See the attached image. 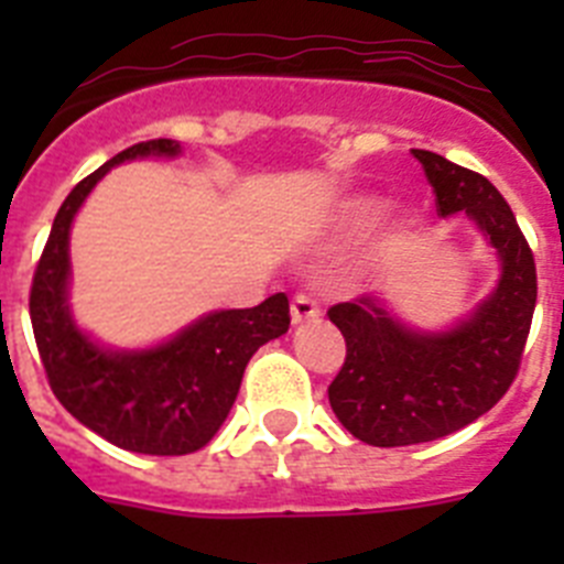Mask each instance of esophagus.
I'll use <instances>...</instances> for the list:
<instances>
[{"instance_id":"obj_1","label":"esophagus","mask_w":564,"mask_h":564,"mask_svg":"<svg viewBox=\"0 0 564 564\" xmlns=\"http://www.w3.org/2000/svg\"><path fill=\"white\" fill-rule=\"evenodd\" d=\"M322 316V307H318L316 299L311 293H296L291 302V318L293 325H305V322H316Z\"/></svg>"}]
</instances>
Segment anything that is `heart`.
<instances>
[{"label":"heart","instance_id":"heart-1","mask_svg":"<svg viewBox=\"0 0 564 564\" xmlns=\"http://www.w3.org/2000/svg\"><path fill=\"white\" fill-rule=\"evenodd\" d=\"M372 212H376V200H367V197H352V200H341L336 206V223H338V228L361 226L364 220H370Z\"/></svg>","mask_w":564,"mask_h":564}]
</instances>
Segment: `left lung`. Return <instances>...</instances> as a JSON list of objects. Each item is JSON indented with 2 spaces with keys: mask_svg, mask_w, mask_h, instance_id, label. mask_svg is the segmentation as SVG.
<instances>
[{
  "mask_svg": "<svg viewBox=\"0 0 564 564\" xmlns=\"http://www.w3.org/2000/svg\"><path fill=\"white\" fill-rule=\"evenodd\" d=\"M441 217L466 212L502 262L500 285L446 333L403 327L381 299L358 296L327 311L347 341L327 387L344 430L370 446H412L446 437L486 415L520 372L536 307V265L525 234L482 174L412 149Z\"/></svg>",
  "mask_w": 564,
  "mask_h": 564,
  "instance_id": "left-lung-1",
  "label": "left lung"
}]
</instances>
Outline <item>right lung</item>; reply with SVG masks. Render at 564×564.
Wrapping results in <instances>:
<instances>
[{"mask_svg":"<svg viewBox=\"0 0 564 564\" xmlns=\"http://www.w3.org/2000/svg\"><path fill=\"white\" fill-rule=\"evenodd\" d=\"M177 152V141L154 138L87 174L58 208L30 285V322L53 395L87 430L141 455L203 449L231 412L253 352L291 325L288 296L273 293L257 307L208 313L152 350H107L76 327L67 305V248L84 197L118 163Z\"/></svg>","mask_w":564,"mask_h":564,"instance_id":"add662e5","label":"right lung"}]
</instances>
